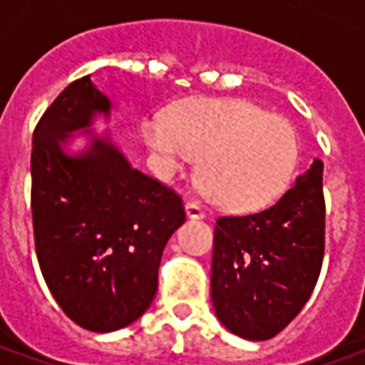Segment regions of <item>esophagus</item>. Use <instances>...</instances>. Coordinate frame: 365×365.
Wrapping results in <instances>:
<instances>
[{"instance_id": "34e87169", "label": "esophagus", "mask_w": 365, "mask_h": 365, "mask_svg": "<svg viewBox=\"0 0 365 365\" xmlns=\"http://www.w3.org/2000/svg\"><path fill=\"white\" fill-rule=\"evenodd\" d=\"M185 215H187V219H193V221H201V219H205V211H203V207L199 205V203H185Z\"/></svg>"}]
</instances>
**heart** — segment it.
<instances>
[{
	"instance_id": "heart-1",
	"label": "heart",
	"mask_w": 365,
	"mask_h": 365,
	"mask_svg": "<svg viewBox=\"0 0 365 365\" xmlns=\"http://www.w3.org/2000/svg\"><path fill=\"white\" fill-rule=\"evenodd\" d=\"M143 136L162 178L185 174L201 158L207 197L229 211H256L287 190L297 168L289 123L242 99H187L168 117H148Z\"/></svg>"
}]
</instances>
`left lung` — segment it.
I'll return each instance as SVG.
<instances>
[{
    "instance_id": "obj_1",
    "label": "left lung",
    "mask_w": 365,
    "mask_h": 365,
    "mask_svg": "<svg viewBox=\"0 0 365 365\" xmlns=\"http://www.w3.org/2000/svg\"><path fill=\"white\" fill-rule=\"evenodd\" d=\"M322 254V162L314 158L269 209L217 219L211 266L217 319L246 340L275 336L311 297Z\"/></svg>"
}]
</instances>
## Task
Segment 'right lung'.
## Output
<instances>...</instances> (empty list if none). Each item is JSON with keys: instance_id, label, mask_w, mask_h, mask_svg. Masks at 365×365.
Listing matches in <instances>:
<instances>
[{"instance_id": "obj_1", "label": "right lung", "mask_w": 365, "mask_h": 365, "mask_svg": "<svg viewBox=\"0 0 365 365\" xmlns=\"http://www.w3.org/2000/svg\"><path fill=\"white\" fill-rule=\"evenodd\" d=\"M111 111L91 76L76 80L38 120L31 154L41 272L60 309L91 332L125 329L146 313L162 252L185 221L182 199L133 168L109 128H93Z\"/></svg>"}]
</instances>
